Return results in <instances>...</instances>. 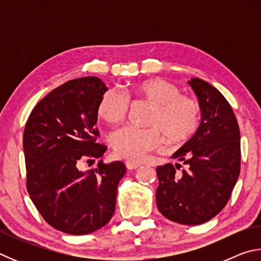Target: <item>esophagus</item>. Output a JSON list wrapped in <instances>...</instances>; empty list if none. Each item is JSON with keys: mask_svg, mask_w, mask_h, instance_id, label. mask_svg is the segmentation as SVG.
Segmentation results:
<instances>
[{"mask_svg": "<svg viewBox=\"0 0 261 261\" xmlns=\"http://www.w3.org/2000/svg\"><path fill=\"white\" fill-rule=\"evenodd\" d=\"M125 166L129 170H132V169H137V168H139L141 165L139 162H136V161H126L125 162Z\"/></svg>", "mask_w": 261, "mask_h": 261, "instance_id": "1", "label": "esophagus"}]
</instances>
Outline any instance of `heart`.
I'll list each match as a JSON object with an SVG mask.
<instances>
[{
  "mask_svg": "<svg viewBox=\"0 0 261 261\" xmlns=\"http://www.w3.org/2000/svg\"><path fill=\"white\" fill-rule=\"evenodd\" d=\"M131 95L152 106L146 121L151 126H125L113 132L110 144L117 156L140 160L148 152L161 148V134L169 143L180 144L198 130L200 105L193 98L180 95L177 86L163 79H148L136 84L127 95L116 88L108 90L98 103V116L110 124L122 123L129 110Z\"/></svg>",
  "mask_w": 261,
  "mask_h": 261,
  "instance_id": "1",
  "label": "heart"
}]
</instances>
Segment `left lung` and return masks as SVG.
Wrapping results in <instances>:
<instances>
[{
	"label": "left lung",
	"instance_id": "8db88e82",
	"mask_svg": "<svg viewBox=\"0 0 261 261\" xmlns=\"http://www.w3.org/2000/svg\"><path fill=\"white\" fill-rule=\"evenodd\" d=\"M189 84L200 105V125L171 156L184 169L179 163L156 168L155 198L167 219L196 226L219 214L231 196L241 170V135L231 106L214 86L199 78Z\"/></svg>",
	"mask_w": 261,
	"mask_h": 261
}]
</instances>
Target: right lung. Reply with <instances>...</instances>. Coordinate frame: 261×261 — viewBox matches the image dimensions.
<instances>
[{
	"label": "right lung",
	"instance_id": "obj_1",
	"mask_svg": "<svg viewBox=\"0 0 261 261\" xmlns=\"http://www.w3.org/2000/svg\"><path fill=\"white\" fill-rule=\"evenodd\" d=\"M108 88L98 77L72 79L35 106L25 125L26 188L48 224L70 235H86L107 224L115 212L121 161L94 162L107 147L96 143L98 103Z\"/></svg>",
	"mask_w": 261,
	"mask_h": 261
}]
</instances>
